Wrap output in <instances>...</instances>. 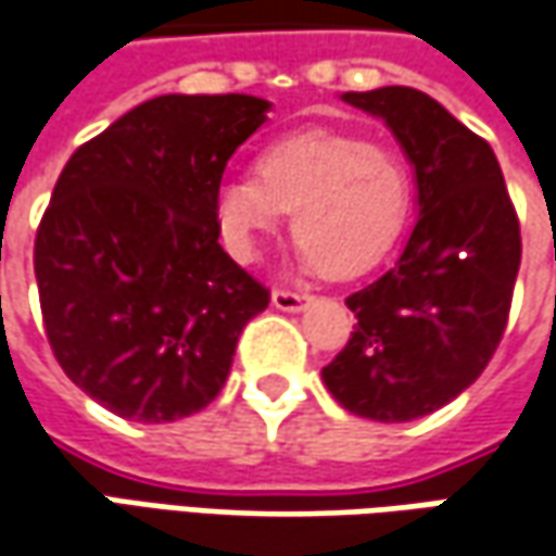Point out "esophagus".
Here are the masks:
<instances>
[{
	"label": "esophagus",
	"instance_id": "esophagus-1",
	"mask_svg": "<svg viewBox=\"0 0 556 556\" xmlns=\"http://www.w3.org/2000/svg\"><path fill=\"white\" fill-rule=\"evenodd\" d=\"M304 302H307V295H302V292H292V289H274V304H277L279 311H302Z\"/></svg>",
	"mask_w": 556,
	"mask_h": 556
}]
</instances>
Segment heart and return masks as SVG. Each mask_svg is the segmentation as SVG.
Instances as JSON below:
<instances>
[{"label": "heart", "instance_id": "heart-1", "mask_svg": "<svg viewBox=\"0 0 556 556\" xmlns=\"http://www.w3.org/2000/svg\"><path fill=\"white\" fill-rule=\"evenodd\" d=\"M414 174L379 142L332 130L274 139L254 161V177H232L214 199L232 257L252 261L257 239L292 211V236L329 277L370 270L407 227Z\"/></svg>", "mask_w": 556, "mask_h": 556}]
</instances>
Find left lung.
<instances>
[{
  "label": "left lung",
  "mask_w": 556,
  "mask_h": 556,
  "mask_svg": "<svg viewBox=\"0 0 556 556\" xmlns=\"http://www.w3.org/2000/svg\"><path fill=\"white\" fill-rule=\"evenodd\" d=\"M417 170L420 217L392 270L345 299L357 326L324 367L345 410L407 422L476 382L507 329L522 239L492 146L410 86L345 92Z\"/></svg>",
  "instance_id": "1"
}]
</instances>
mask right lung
Masks as SVG:
<instances>
[{
    "label": "right lung",
    "mask_w": 556,
    "mask_h": 556,
    "mask_svg": "<svg viewBox=\"0 0 556 556\" xmlns=\"http://www.w3.org/2000/svg\"><path fill=\"white\" fill-rule=\"evenodd\" d=\"M254 96H157L64 164L34 242L42 326L74 386L124 420L199 414L270 289L220 249L214 199L264 124Z\"/></svg>",
    "instance_id": "1"
}]
</instances>
